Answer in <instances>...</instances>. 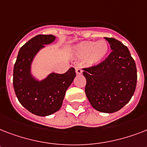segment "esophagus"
<instances>
[{
    "mask_svg": "<svg viewBox=\"0 0 147 147\" xmlns=\"http://www.w3.org/2000/svg\"><path fill=\"white\" fill-rule=\"evenodd\" d=\"M76 74H78V75H81V74L82 73V69L79 66L76 67Z\"/></svg>",
    "mask_w": 147,
    "mask_h": 147,
    "instance_id": "1",
    "label": "esophagus"
}]
</instances>
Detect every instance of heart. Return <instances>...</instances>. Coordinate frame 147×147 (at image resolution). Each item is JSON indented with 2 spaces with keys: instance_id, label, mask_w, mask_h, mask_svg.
Here are the masks:
<instances>
[{
  "instance_id": "obj_1",
  "label": "heart",
  "mask_w": 147,
  "mask_h": 147,
  "mask_svg": "<svg viewBox=\"0 0 147 147\" xmlns=\"http://www.w3.org/2000/svg\"><path fill=\"white\" fill-rule=\"evenodd\" d=\"M75 52L78 58H86L88 65H95L105 59L108 52V45L104 40L84 41L76 46Z\"/></svg>"
}]
</instances>
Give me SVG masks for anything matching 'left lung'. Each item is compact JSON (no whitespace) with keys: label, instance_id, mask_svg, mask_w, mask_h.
Masks as SVG:
<instances>
[{"label":"left lung","instance_id":"left-lung-1","mask_svg":"<svg viewBox=\"0 0 147 147\" xmlns=\"http://www.w3.org/2000/svg\"><path fill=\"white\" fill-rule=\"evenodd\" d=\"M111 53L96 65L83 69L85 94L94 109L114 113L125 106L134 94L136 63L126 46L114 38L105 37Z\"/></svg>","mask_w":147,"mask_h":147}]
</instances>
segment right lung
Segmentation results:
<instances>
[{"mask_svg":"<svg viewBox=\"0 0 147 147\" xmlns=\"http://www.w3.org/2000/svg\"><path fill=\"white\" fill-rule=\"evenodd\" d=\"M53 35H37L20 48L13 67V85L20 103L37 116H48L60 109L67 88L76 76L74 68L64 74L51 73L38 82L30 74L33 58L45 45L55 40Z\"/></svg>","mask_w":147,"mask_h":147,"instance_id":"1","label":"right lung"}]
</instances>
